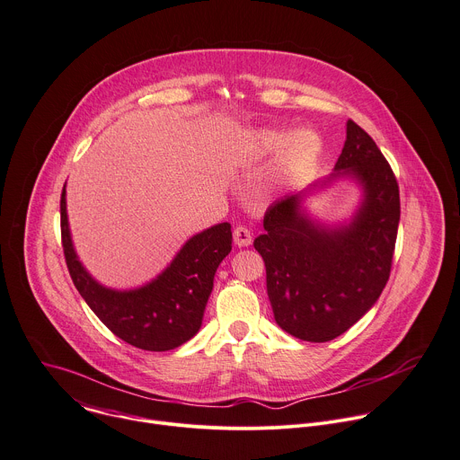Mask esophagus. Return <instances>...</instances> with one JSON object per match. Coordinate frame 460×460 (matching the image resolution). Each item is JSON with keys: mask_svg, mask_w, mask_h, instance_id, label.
Returning <instances> with one entry per match:
<instances>
[{"mask_svg": "<svg viewBox=\"0 0 460 460\" xmlns=\"http://www.w3.org/2000/svg\"><path fill=\"white\" fill-rule=\"evenodd\" d=\"M234 243H235L237 246H248V244L252 243V234H250V230H248L246 226H237V228L234 230Z\"/></svg>", "mask_w": 460, "mask_h": 460, "instance_id": "34e87169", "label": "esophagus"}]
</instances>
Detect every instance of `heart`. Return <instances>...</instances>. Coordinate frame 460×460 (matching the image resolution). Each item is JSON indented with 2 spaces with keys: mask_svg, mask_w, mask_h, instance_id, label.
<instances>
[{
  "mask_svg": "<svg viewBox=\"0 0 460 460\" xmlns=\"http://www.w3.org/2000/svg\"><path fill=\"white\" fill-rule=\"evenodd\" d=\"M320 138L309 129H299L290 133L279 128H263L250 137V155L269 157L280 151L267 175L269 190H278L294 181L305 168H307L320 153Z\"/></svg>",
  "mask_w": 460,
  "mask_h": 460,
  "instance_id": "heart-1",
  "label": "heart"
}]
</instances>
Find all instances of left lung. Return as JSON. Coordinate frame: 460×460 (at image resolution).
<instances>
[{"label": "left lung", "mask_w": 460, "mask_h": 460, "mask_svg": "<svg viewBox=\"0 0 460 460\" xmlns=\"http://www.w3.org/2000/svg\"><path fill=\"white\" fill-rule=\"evenodd\" d=\"M352 180L361 200L349 222L327 226L304 199ZM400 221L398 184L376 142L352 120L331 175L285 195L267 210L253 241L267 267L276 323L305 341H331L371 311L391 272Z\"/></svg>", "instance_id": "8db88e82"}]
</instances>
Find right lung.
Listing matches in <instances>:
<instances>
[{
  "label": "right lung",
  "mask_w": 460,
  "mask_h": 460,
  "mask_svg": "<svg viewBox=\"0 0 460 460\" xmlns=\"http://www.w3.org/2000/svg\"><path fill=\"white\" fill-rule=\"evenodd\" d=\"M60 216L62 244L73 283L113 334L133 347L161 352L186 343L199 332L217 267L232 250L228 223L191 235L170 265L151 281L119 290L98 283L78 260L67 219L66 186Z\"/></svg>",
  "instance_id": "add662e5"
}]
</instances>
